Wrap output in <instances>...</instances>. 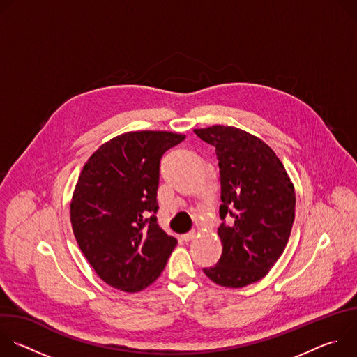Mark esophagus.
Segmentation results:
<instances>
[{
    "instance_id": "obj_1",
    "label": "esophagus",
    "mask_w": 357,
    "mask_h": 357,
    "mask_svg": "<svg viewBox=\"0 0 357 357\" xmlns=\"http://www.w3.org/2000/svg\"><path fill=\"white\" fill-rule=\"evenodd\" d=\"M195 236H196V231H189V233L182 234V240L183 241H190L192 238H195Z\"/></svg>"
}]
</instances>
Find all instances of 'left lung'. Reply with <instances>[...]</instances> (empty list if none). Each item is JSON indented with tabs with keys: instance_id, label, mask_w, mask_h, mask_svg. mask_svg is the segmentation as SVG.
<instances>
[{
	"instance_id": "8db88e82",
	"label": "left lung",
	"mask_w": 357,
	"mask_h": 357,
	"mask_svg": "<svg viewBox=\"0 0 357 357\" xmlns=\"http://www.w3.org/2000/svg\"><path fill=\"white\" fill-rule=\"evenodd\" d=\"M215 146L220 168L223 244L215 267L203 268L215 284L243 288L264 278L284 252L295 219V189L275 152L259 137L231 126L196 128Z\"/></svg>"
}]
</instances>
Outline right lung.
I'll return each instance as SVG.
<instances>
[{
    "instance_id": "1",
    "label": "right lung",
    "mask_w": 357,
    "mask_h": 357,
    "mask_svg": "<svg viewBox=\"0 0 357 357\" xmlns=\"http://www.w3.org/2000/svg\"><path fill=\"white\" fill-rule=\"evenodd\" d=\"M185 139L171 131H128L100 145L70 200L76 241L96 274L113 288L139 292L164 271L178 241L157 223L160 161Z\"/></svg>"
}]
</instances>
